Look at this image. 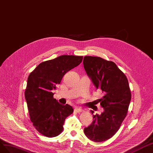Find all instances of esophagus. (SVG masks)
<instances>
[{
    "mask_svg": "<svg viewBox=\"0 0 153 153\" xmlns=\"http://www.w3.org/2000/svg\"><path fill=\"white\" fill-rule=\"evenodd\" d=\"M75 111H76L77 113H81V112H82L83 110H82V109L81 108L76 107V108H75Z\"/></svg>",
    "mask_w": 153,
    "mask_h": 153,
    "instance_id": "34e87169",
    "label": "esophagus"
}]
</instances>
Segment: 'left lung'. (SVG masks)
I'll return each instance as SVG.
<instances>
[{"label": "left lung", "instance_id": "8db88e82", "mask_svg": "<svg viewBox=\"0 0 153 153\" xmlns=\"http://www.w3.org/2000/svg\"><path fill=\"white\" fill-rule=\"evenodd\" d=\"M85 71L95 86L102 90L104 95L99 99L104 111L93 115V122L84 129L90 140L101 142L111 138L127 115L131 94L125 74L111 61L95 56H85ZM91 110V113H94Z\"/></svg>", "mask_w": 153, "mask_h": 153}]
</instances>
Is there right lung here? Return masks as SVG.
<instances>
[{
	"mask_svg": "<svg viewBox=\"0 0 153 153\" xmlns=\"http://www.w3.org/2000/svg\"><path fill=\"white\" fill-rule=\"evenodd\" d=\"M82 56L63 55L39 64L30 72L25 90L30 120L38 131L47 137H54L63 131L66 118L74 111L68 104L62 105L54 99L63 76L79 65Z\"/></svg>",
	"mask_w": 153,
	"mask_h": 153,
	"instance_id": "add662e5",
	"label": "right lung"
}]
</instances>
